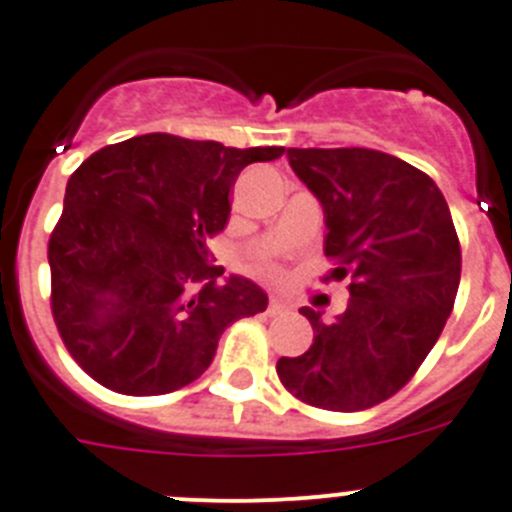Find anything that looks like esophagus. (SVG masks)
Masks as SVG:
<instances>
[{"mask_svg": "<svg viewBox=\"0 0 512 512\" xmlns=\"http://www.w3.org/2000/svg\"><path fill=\"white\" fill-rule=\"evenodd\" d=\"M287 310H289V305L282 300H271L269 307H266V312H269V315H282V312H287Z\"/></svg>", "mask_w": 512, "mask_h": 512, "instance_id": "34e87169", "label": "esophagus"}]
</instances>
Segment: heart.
Wrapping results in <instances>:
<instances>
[{
	"label": "heart",
	"mask_w": 512,
	"mask_h": 512,
	"mask_svg": "<svg viewBox=\"0 0 512 512\" xmlns=\"http://www.w3.org/2000/svg\"><path fill=\"white\" fill-rule=\"evenodd\" d=\"M256 271H259V274H264V277H269V279H279V271L274 269V266H256Z\"/></svg>",
	"instance_id": "heart-1"
}]
</instances>
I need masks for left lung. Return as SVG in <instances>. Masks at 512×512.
<instances>
[{
    "label": "left lung",
    "mask_w": 512,
    "mask_h": 512,
    "mask_svg": "<svg viewBox=\"0 0 512 512\" xmlns=\"http://www.w3.org/2000/svg\"><path fill=\"white\" fill-rule=\"evenodd\" d=\"M323 205L328 259L348 277L346 310L323 323L302 307L312 346L277 374L297 400L336 413L379 405L410 382L454 310L461 248L431 176L372 148H289Z\"/></svg>",
    "instance_id": "left-lung-1"
}]
</instances>
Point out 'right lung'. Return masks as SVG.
Wrapping results in <instances>:
<instances>
[{
    "label": "right lung",
    "instance_id": "1",
    "mask_svg": "<svg viewBox=\"0 0 512 512\" xmlns=\"http://www.w3.org/2000/svg\"><path fill=\"white\" fill-rule=\"evenodd\" d=\"M282 146L228 148L169 133L104 146L71 174L48 241L51 310L76 364L120 395L182 390L235 320L269 305L251 279L210 264L230 187Z\"/></svg>",
    "mask_w": 512,
    "mask_h": 512
}]
</instances>
